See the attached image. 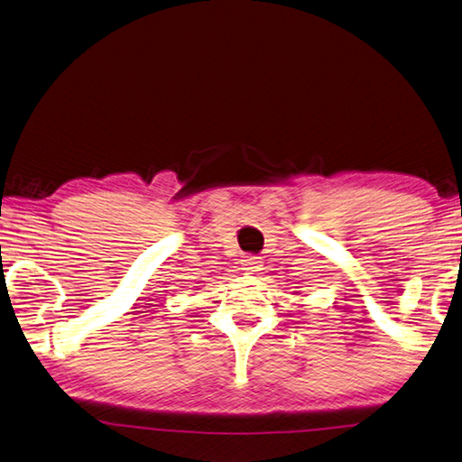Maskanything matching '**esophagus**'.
<instances>
[{"label":"esophagus","instance_id":"obj_1","mask_svg":"<svg viewBox=\"0 0 462 462\" xmlns=\"http://www.w3.org/2000/svg\"><path fill=\"white\" fill-rule=\"evenodd\" d=\"M241 265H243V269H247V272H259V267H261V261H259V257L257 255H245L241 259Z\"/></svg>","mask_w":462,"mask_h":462}]
</instances>
